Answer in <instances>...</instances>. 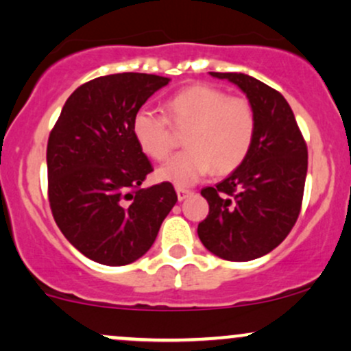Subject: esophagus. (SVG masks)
<instances>
[{"mask_svg":"<svg viewBox=\"0 0 351 351\" xmlns=\"http://www.w3.org/2000/svg\"><path fill=\"white\" fill-rule=\"evenodd\" d=\"M176 195H178L180 202H183L184 198H188V196L191 195V191L190 190H184V188H176Z\"/></svg>","mask_w":351,"mask_h":351,"instance_id":"obj_1","label":"esophagus"}]
</instances>
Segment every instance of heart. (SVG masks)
I'll return each instance as SVG.
<instances>
[{
	"mask_svg": "<svg viewBox=\"0 0 351 351\" xmlns=\"http://www.w3.org/2000/svg\"><path fill=\"white\" fill-rule=\"evenodd\" d=\"M165 114L176 128H184L186 149L156 169L160 182L178 188L193 186L215 168L228 173L240 167L255 138V111L248 99L228 96L210 84H195L165 103ZM132 132L146 156L163 161L173 148L167 119L143 106L134 113Z\"/></svg>",
	"mask_w": 351,
	"mask_h": 351,
	"instance_id": "obj_1",
	"label": "heart"
}]
</instances>
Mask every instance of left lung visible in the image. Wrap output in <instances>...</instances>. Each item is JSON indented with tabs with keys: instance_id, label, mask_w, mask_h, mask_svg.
<instances>
[{
	"instance_id": "left-lung-1",
	"label": "left lung",
	"mask_w": 351,
	"mask_h": 351,
	"mask_svg": "<svg viewBox=\"0 0 351 351\" xmlns=\"http://www.w3.org/2000/svg\"><path fill=\"white\" fill-rule=\"evenodd\" d=\"M240 88L255 111L256 128L243 163L202 190L210 213L198 225L208 252L250 261L275 250L293 228L305 190L308 152L287 99L243 73H210Z\"/></svg>"
}]
</instances>
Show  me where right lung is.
Returning <instances> with one entry per match:
<instances>
[{
    "mask_svg": "<svg viewBox=\"0 0 351 351\" xmlns=\"http://www.w3.org/2000/svg\"><path fill=\"white\" fill-rule=\"evenodd\" d=\"M169 80L118 73L82 84L64 103L48 140V196L66 240L96 263L121 267L152 248L175 206L171 183L140 188L152 163L132 119Z\"/></svg>",
    "mask_w": 351,
    "mask_h": 351,
    "instance_id": "1",
    "label": "right lung"
}]
</instances>
